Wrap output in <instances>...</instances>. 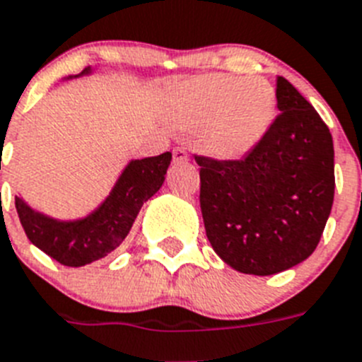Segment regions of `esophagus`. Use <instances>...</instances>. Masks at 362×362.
I'll return each instance as SVG.
<instances>
[{"label":"esophagus","instance_id":"esophagus-1","mask_svg":"<svg viewBox=\"0 0 362 362\" xmlns=\"http://www.w3.org/2000/svg\"><path fill=\"white\" fill-rule=\"evenodd\" d=\"M189 160V154H187L186 148L182 147H175L173 148V162L175 163H184Z\"/></svg>","mask_w":362,"mask_h":362}]
</instances>
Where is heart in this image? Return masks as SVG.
I'll return each instance as SVG.
<instances>
[{
  "mask_svg": "<svg viewBox=\"0 0 362 362\" xmlns=\"http://www.w3.org/2000/svg\"><path fill=\"white\" fill-rule=\"evenodd\" d=\"M276 115V90L265 77L214 73L182 88L173 105V119L197 129L206 153L235 160L259 144Z\"/></svg>",
  "mask_w": 362,
  "mask_h": 362,
  "instance_id": "heart-1",
  "label": "heart"
}]
</instances>
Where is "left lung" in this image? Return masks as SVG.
Returning a JSON list of instances; mask_svg holds the SVG:
<instances>
[{
    "label": "left lung",
    "mask_w": 362,
    "mask_h": 362,
    "mask_svg": "<svg viewBox=\"0 0 362 362\" xmlns=\"http://www.w3.org/2000/svg\"><path fill=\"white\" fill-rule=\"evenodd\" d=\"M279 114L241 160L199 156L206 235L232 269L270 276L311 256L335 195V153L327 124L284 77Z\"/></svg>",
    "instance_id": "obj_1"
}]
</instances>
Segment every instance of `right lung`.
Wrapping results in <instances>:
<instances>
[{
    "mask_svg": "<svg viewBox=\"0 0 362 362\" xmlns=\"http://www.w3.org/2000/svg\"><path fill=\"white\" fill-rule=\"evenodd\" d=\"M90 73V68L81 75ZM171 153L132 160L121 173L108 199L88 217L57 221L16 197V211L29 241L66 267H83L108 256L129 235L139 209L162 187Z\"/></svg>",
    "mask_w": 362,
    "mask_h": 362,
    "instance_id": "add662e5",
    "label": "right lung"
}]
</instances>
